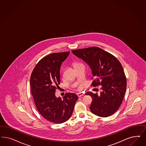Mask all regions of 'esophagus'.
Listing matches in <instances>:
<instances>
[{
  "mask_svg": "<svg viewBox=\"0 0 146 146\" xmlns=\"http://www.w3.org/2000/svg\"><path fill=\"white\" fill-rule=\"evenodd\" d=\"M77 95H78V96L79 98H80V97L82 96H84V94H82V93H78L77 94Z\"/></svg>",
  "mask_w": 146,
  "mask_h": 146,
  "instance_id": "esophagus-1",
  "label": "esophagus"
}]
</instances>
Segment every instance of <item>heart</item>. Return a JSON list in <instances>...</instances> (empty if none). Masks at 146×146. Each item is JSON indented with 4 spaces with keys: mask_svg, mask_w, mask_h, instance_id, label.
<instances>
[{
    "mask_svg": "<svg viewBox=\"0 0 146 146\" xmlns=\"http://www.w3.org/2000/svg\"><path fill=\"white\" fill-rule=\"evenodd\" d=\"M76 64H74V65H75ZM79 89H80V88H81V86H79Z\"/></svg>",
    "mask_w": 146,
    "mask_h": 146,
    "instance_id": "1",
    "label": "heart"
}]
</instances>
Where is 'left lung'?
Wrapping results in <instances>:
<instances>
[{
	"mask_svg": "<svg viewBox=\"0 0 146 146\" xmlns=\"http://www.w3.org/2000/svg\"><path fill=\"white\" fill-rule=\"evenodd\" d=\"M91 67L94 78L92 85L101 86L100 94L87 92L92 98L90 108L101 117H108L118 110L124 98L127 79L123 67L117 59L108 52L98 47L72 50Z\"/></svg>",
	"mask_w": 146,
	"mask_h": 146,
	"instance_id": "8db88e82",
	"label": "left lung"
}]
</instances>
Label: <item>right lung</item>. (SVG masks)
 Instances as JSON below:
<instances>
[{
    "label": "right lung",
    "mask_w": 146,
    "mask_h": 146,
    "mask_svg": "<svg viewBox=\"0 0 146 146\" xmlns=\"http://www.w3.org/2000/svg\"><path fill=\"white\" fill-rule=\"evenodd\" d=\"M70 52L53 53L42 58L35 65L30 78L31 93L35 107L42 116L54 123L68 120L74 110L78 96L67 93L62 99L56 98L59 88L60 68Z\"/></svg>",
    "instance_id": "right-lung-1"
}]
</instances>
